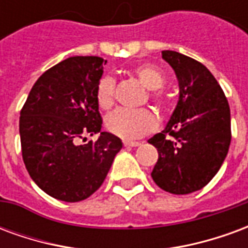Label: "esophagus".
Returning a JSON list of instances; mask_svg holds the SVG:
<instances>
[{
  "label": "esophagus",
  "instance_id": "1",
  "mask_svg": "<svg viewBox=\"0 0 248 248\" xmlns=\"http://www.w3.org/2000/svg\"><path fill=\"white\" fill-rule=\"evenodd\" d=\"M124 147H137L140 146V142H135V140H124Z\"/></svg>",
  "mask_w": 248,
  "mask_h": 248
}]
</instances>
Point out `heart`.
Returning <instances> with one entry per match:
<instances>
[{"mask_svg": "<svg viewBox=\"0 0 248 248\" xmlns=\"http://www.w3.org/2000/svg\"><path fill=\"white\" fill-rule=\"evenodd\" d=\"M140 82L151 90L150 99L156 106L163 108L165 97L159 89L165 85V76L156 66L150 63H143L134 67L133 70ZM95 99L98 108L102 110H108L115 103V81L113 77H102L97 85ZM158 126V118L150 108H140V110H127L119 108L113 114H110L106 119V129L111 134L117 135L124 140H137L145 135L150 134Z\"/></svg>", "mask_w": 248, "mask_h": 248, "instance_id": "b5f03b06", "label": "heart"}]
</instances>
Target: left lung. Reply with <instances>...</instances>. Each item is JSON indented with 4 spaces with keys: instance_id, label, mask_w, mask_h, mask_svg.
<instances>
[{
    "instance_id": "8db88e82",
    "label": "left lung",
    "mask_w": 248,
    "mask_h": 248,
    "mask_svg": "<svg viewBox=\"0 0 248 248\" xmlns=\"http://www.w3.org/2000/svg\"><path fill=\"white\" fill-rule=\"evenodd\" d=\"M179 82V101L166 129L149 140L158 150L151 177L162 190L177 195L198 191L219 171L231 142L227 98L201 62L163 50Z\"/></svg>"
}]
</instances>
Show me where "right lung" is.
<instances>
[{"instance_id": "add662e5", "label": "right lung", "mask_w": 248, "mask_h": 248, "mask_svg": "<svg viewBox=\"0 0 248 248\" xmlns=\"http://www.w3.org/2000/svg\"><path fill=\"white\" fill-rule=\"evenodd\" d=\"M106 62L77 56L57 63L37 79L21 110L26 170L41 190L60 201L79 202L94 194L122 149L118 137L101 131L95 90ZM97 132L95 142L79 143Z\"/></svg>"}]
</instances>
